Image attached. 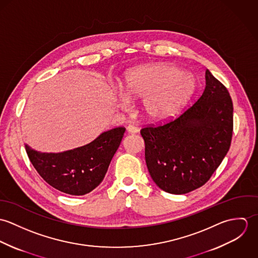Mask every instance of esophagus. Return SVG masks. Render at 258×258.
<instances>
[{
	"instance_id": "1",
	"label": "esophagus",
	"mask_w": 258,
	"mask_h": 258,
	"mask_svg": "<svg viewBox=\"0 0 258 258\" xmlns=\"http://www.w3.org/2000/svg\"><path fill=\"white\" fill-rule=\"evenodd\" d=\"M127 132L130 133V134H135V133L138 132V128L135 127V126H133V125H131V124H129V125L127 126Z\"/></svg>"
}]
</instances>
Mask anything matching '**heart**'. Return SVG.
<instances>
[{
    "mask_svg": "<svg viewBox=\"0 0 258 258\" xmlns=\"http://www.w3.org/2000/svg\"><path fill=\"white\" fill-rule=\"evenodd\" d=\"M121 107L128 99L142 98V110L148 119L163 123L177 117L197 88L195 76L169 64L138 67L126 72L120 81Z\"/></svg>",
    "mask_w": 258,
    "mask_h": 258,
    "instance_id": "b5f03b06",
    "label": "heart"
}]
</instances>
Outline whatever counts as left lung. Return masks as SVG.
Instances as JSON below:
<instances>
[{
  "mask_svg": "<svg viewBox=\"0 0 258 258\" xmlns=\"http://www.w3.org/2000/svg\"><path fill=\"white\" fill-rule=\"evenodd\" d=\"M233 106L227 89L209 70L198 101L176 120L141 130L151 178L175 195L206 184L227 154Z\"/></svg>",
  "mask_w": 258,
  "mask_h": 258,
  "instance_id": "left-lung-1",
  "label": "left lung"
}]
</instances>
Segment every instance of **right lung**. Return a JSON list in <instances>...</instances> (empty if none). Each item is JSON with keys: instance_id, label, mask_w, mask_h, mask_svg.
Here are the masks:
<instances>
[{"instance_id": "obj_1", "label": "right lung", "mask_w": 258, "mask_h": 258, "mask_svg": "<svg viewBox=\"0 0 258 258\" xmlns=\"http://www.w3.org/2000/svg\"><path fill=\"white\" fill-rule=\"evenodd\" d=\"M124 133L123 127L110 129L84 146L57 153L40 152L28 144L25 148L47 184L68 195L83 196L103 181Z\"/></svg>"}]
</instances>
